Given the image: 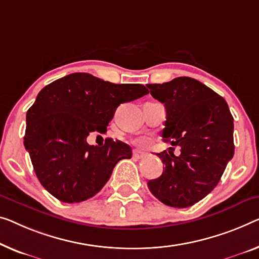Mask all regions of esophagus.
Listing matches in <instances>:
<instances>
[{"label": "esophagus", "mask_w": 259, "mask_h": 259, "mask_svg": "<svg viewBox=\"0 0 259 259\" xmlns=\"http://www.w3.org/2000/svg\"><path fill=\"white\" fill-rule=\"evenodd\" d=\"M133 156H134L135 159H142V158L145 157V153L141 152V151H134Z\"/></svg>", "instance_id": "1"}]
</instances>
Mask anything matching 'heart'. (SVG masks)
<instances>
[{
    "instance_id": "heart-1",
    "label": "heart",
    "mask_w": 259,
    "mask_h": 259,
    "mask_svg": "<svg viewBox=\"0 0 259 259\" xmlns=\"http://www.w3.org/2000/svg\"><path fill=\"white\" fill-rule=\"evenodd\" d=\"M135 144H136L137 146H140V148H146V146H149V144H150V138L138 137L135 140Z\"/></svg>"
}]
</instances>
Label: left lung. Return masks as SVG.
<instances>
[{
    "label": "left lung",
    "instance_id": "left-lung-1",
    "mask_svg": "<svg viewBox=\"0 0 259 259\" xmlns=\"http://www.w3.org/2000/svg\"><path fill=\"white\" fill-rule=\"evenodd\" d=\"M148 87L166 109L164 142L180 148L179 156L157 154L164 169L148 187L169 207L193 206L214 190L234 156V118L222 96L193 78L179 76Z\"/></svg>",
    "mask_w": 259,
    "mask_h": 259
}]
</instances>
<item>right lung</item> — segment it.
<instances>
[{
	"label": "right lung",
	"instance_id": "right-lung-1",
	"mask_svg": "<svg viewBox=\"0 0 259 259\" xmlns=\"http://www.w3.org/2000/svg\"><path fill=\"white\" fill-rule=\"evenodd\" d=\"M149 93L140 83H111L88 73H72L45 86L26 113L24 146L46 191L67 203L101 191L131 148L107 138L87 143L92 133L106 134L116 108Z\"/></svg>",
	"mask_w": 259,
	"mask_h": 259
}]
</instances>
